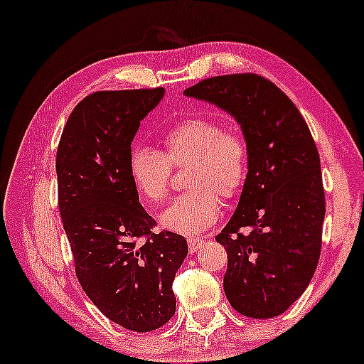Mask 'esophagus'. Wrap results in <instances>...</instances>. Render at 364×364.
Returning a JSON list of instances; mask_svg holds the SVG:
<instances>
[{
  "instance_id": "esophagus-1",
  "label": "esophagus",
  "mask_w": 364,
  "mask_h": 364,
  "mask_svg": "<svg viewBox=\"0 0 364 364\" xmlns=\"http://www.w3.org/2000/svg\"><path fill=\"white\" fill-rule=\"evenodd\" d=\"M203 245H204L203 238H189V240H188V247H189V252H191V253H196Z\"/></svg>"
}]
</instances>
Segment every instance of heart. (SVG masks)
Wrapping results in <instances>:
<instances>
[{
    "label": "heart",
    "mask_w": 364,
    "mask_h": 364,
    "mask_svg": "<svg viewBox=\"0 0 364 364\" xmlns=\"http://www.w3.org/2000/svg\"><path fill=\"white\" fill-rule=\"evenodd\" d=\"M160 151L135 147L129 159V170L137 191L159 204L170 189L173 166L191 165L188 188L160 214L164 229L181 235H200L220 217V199L237 196L248 171L245 139L234 129L222 127L214 119L188 117L168 129Z\"/></svg>",
    "instance_id": "obj_1"
}]
</instances>
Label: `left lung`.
Here are the masks:
<instances>
[{
	"mask_svg": "<svg viewBox=\"0 0 364 364\" xmlns=\"http://www.w3.org/2000/svg\"><path fill=\"white\" fill-rule=\"evenodd\" d=\"M184 96L229 112L248 147L240 200L215 237L227 250V299L245 317L279 316L306 291L321 257L325 196L311 130L278 86L253 73L203 80Z\"/></svg>",
	"mask_w": 364,
	"mask_h": 364,
	"instance_id": "left-lung-1",
	"label": "left lung"
}]
</instances>
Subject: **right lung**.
Masks as SVG:
<instances>
[{"instance_id": "right-lung-1", "label": "right lung", "mask_w": 364, "mask_h": 364, "mask_svg": "<svg viewBox=\"0 0 364 364\" xmlns=\"http://www.w3.org/2000/svg\"><path fill=\"white\" fill-rule=\"evenodd\" d=\"M165 88L97 91L70 114L57 150L58 208L75 271L91 302L134 332L175 316L173 279L188 255L184 237L154 234L129 159L140 121Z\"/></svg>"}]
</instances>
